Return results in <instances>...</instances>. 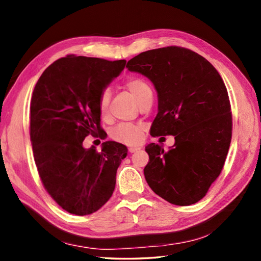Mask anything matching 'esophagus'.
<instances>
[{
    "label": "esophagus",
    "instance_id": "obj_1",
    "mask_svg": "<svg viewBox=\"0 0 261 261\" xmlns=\"http://www.w3.org/2000/svg\"><path fill=\"white\" fill-rule=\"evenodd\" d=\"M138 150H140L139 147H130V148H129V151H130L131 153H134V152H136V151H138Z\"/></svg>",
    "mask_w": 261,
    "mask_h": 261
}]
</instances>
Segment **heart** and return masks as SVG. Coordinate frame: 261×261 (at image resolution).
I'll use <instances>...</instances> for the list:
<instances>
[{
	"label": "heart",
	"instance_id": "b5f03b06",
	"mask_svg": "<svg viewBox=\"0 0 261 261\" xmlns=\"http://www.w3.org/2000/svg\"><path fill=\"white\" fill-rule=\"evenodd\" d=\"M123 86L139 105L149 96H152L151 87L149 86L146 81L139 79V77H130V79L125 80ZM110 99L111 92L108 88H105L99 93L97 103L99 113L102 116L108 114ZM143 136H145V127L141 124L135 123H121L118 126H115L112 131V138L114 140L129 146H135L140 143L143 139Z\"/></svg>",
	"mask_w": 261,
	"mask_h": 261
}]
</instances>
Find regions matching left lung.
<instances>
[{"mask_svg":"<svg viewBox=\"0 0 261 261\" xmlns=\"http://www.w3.org/2000/svg\"><path fill=\"white\" fill-rule=\"evenodd\" d=\"M152 82L158 114L150 135L174 136L175 143L146 147L143 169L151 190L166 201L185 206L198 202L222 170L232 137L228 91L213 65L182 47L141 53L126 64Z\"/></svg>","mask_w":261,"mask_h":261,"instance_id":"1","label":"left lung"}]
</instances>
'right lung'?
Instances as JSON below:
<instances>
[{"instance_id": "right-lung-1", "label": "right lung", "mask_w": 261, "mask_h": 261, "mask_svg": "<svg viewBox=\"0 0 261 261\" xmlns=\"http://www.w3.org/2000/svg\"><path fill=\"white\" fill-rule=\"evenodd\" d=\"M125 63L68 55L47 67L33 90L30 139L38 173L49 195L70 214H92L109 201L127 154L115 141L103 142L101 151L83 147L88 135H104L98 95Z\"/></svg>"}]
</instances>
